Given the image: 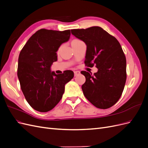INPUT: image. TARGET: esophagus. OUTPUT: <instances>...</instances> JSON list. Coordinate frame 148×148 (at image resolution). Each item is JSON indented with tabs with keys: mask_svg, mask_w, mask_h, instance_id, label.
I'll list each match as a JSON object with an SVG mask.
<instances>
[{
	"mask_svg": "<svg viewBox=\"0 0 148 148\" xmlns=\"http://www.w3.org/2000/svg\"><path fill=\"white\" fill-rule=\"evenodd\" d=\"M80 74V71H74V75L76 77V76H78V75Z\"/></svg>",
	"mask_w": 148,
	"mask_h": 148,
	"instance_id": "34e87169",
	"label": "esophagus"
}]
</instances>
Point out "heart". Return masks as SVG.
Wrapping results in <instances>:
<instances>
[{"instance_id": "obj_1", "label": "heart", "mask_w": 148, "mask_h": 148, "mask_svg": "<svg viewBox=\"0 0 148 148\" xmlns=\"http://www.w3.org/2000/svg\"><path fill=\"white\" fill-rule=\"evenodd\" d=\"M79 41V39H74V40H73L72 42H75V41Z\"/></svg>"}]
</instances>
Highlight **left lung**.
I'll use <instances>...</instances> for the list:
<instances>
[{
    "instance_id": "1",
    "label": "left lung",
    "mask_w": 148,
    "mask_h": 148,
    "mask_svg": "<svg viewBox=\"0 0 148 148\" xmlns=\"http://www.w3.org/2000/svg\"><path fill=\"white\" fill-rule=\"evenodd\" d=\"M71 34L86 44L84 64L98 69L93 75L86 71L82 88L84 96L97 108L113 106L122 96L127 79L126 57L118 40L99 26L74 29Z\"/></svg>"
}]
</instances>
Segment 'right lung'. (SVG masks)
<instances>
[{
    "instance_id": "add662e5",
    "label": "right lung",
    "mask_w": 148,
    "mask_h": 148,
    "mask_svg": "<svg viewBox=\"0 0 148 148\" xmlns=\"http://www.w3.org/2000/svg\"><path fill=\"white\" fill-rule=\"evenodd\" d=\"M70 30L63 31L41 29L37 31L21 49L17 75L26 100L34 110L46 112L62 99L65 85L73 78L71 70L56 74L51 66L57 60L56 52L69 41Z\"/></svg>"
}]
</instances>
